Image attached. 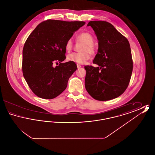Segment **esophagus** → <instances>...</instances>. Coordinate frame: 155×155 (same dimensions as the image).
Wrapping results in <instances>:
<instances>
[{
  "instance_id": "esophagus-1",
  "label": "esophagus",
  "mask_w": 155,
  "mask_h": 155,
  "mask_svg": "<svg viewBox=\"0 0 155 155\" xmlns=\"http://www.w3.org/2000/svg\"><path fill=\"white\" fill-rule=\"evenodd\" d=\"M77 68H81V65H80V64H77Z\"/></svg>"
}]
</instances>
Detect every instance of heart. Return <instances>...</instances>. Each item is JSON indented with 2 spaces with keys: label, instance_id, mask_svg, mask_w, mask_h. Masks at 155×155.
Instances as JSON below:
<instances>
[{
  "label": "heart",
  "instance_id": "obj_1",
  "mask_svg": "<svg viewBox=\"0 0 155 155\" xmlns=\"http://www.w3.org/2000/svg\"><path fill=\"white\" fill-rule=\"evenodd\" d=\"M76 39L78 41H80L85 45L83 46L80 53H72L69 54L67 60L69 61L74 62L77 64H84L87 61L90 59V53L91 54L93 55L96 52V49L94 45V38L93 35L88 32H83L79 34ZM65 48L67 51H70L73 48V42L71 39L67 40L65 45ZM90 53L89 54L88 53Z\"/></svg>",
  "mask_w": 155,
  "mask_h": 155
}]
</instances>
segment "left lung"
Wrapping results in <instances>:
<instances>
[{
	"instance_id": "obj_1",
	"label": "left lung",
	"mask_w": 155,
	"mask_h": 155,
	"mask_svg": "<svg viewBox=\"0 0 155 155\" xmlns=\"http://www.w3.org/2000/svg\"><path fill=\"white\" fill-rule=\"evenodd\" d=\"M98 40V51L93 63L99 66L85 67V85L94 99L106 101L123 94L128 86L133 62L128 39L109 22L91 21Z\"/></svg>"
}]
</instances>
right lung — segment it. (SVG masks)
Wrapping results in <instances>:
<instances>
[{
  "instance_id": "obj_1",
  "label": "right lung",
  "mask_w": 155,
  "mask_h": 155,
  "mask_svg": "<svg viewBox=\"0 0 155 155\" xmlns=\"http://www.w3.org/2000/svg\"><path fill=\"white\" fill-rule=\"evenodd\" d=\"M85 24L48 20L38 24L28 37L22 50V73L37 96L51 99L66 88L77 67L72 61L62 63L66 59L65 45Z\"/></svg>"
}]
</instances>
